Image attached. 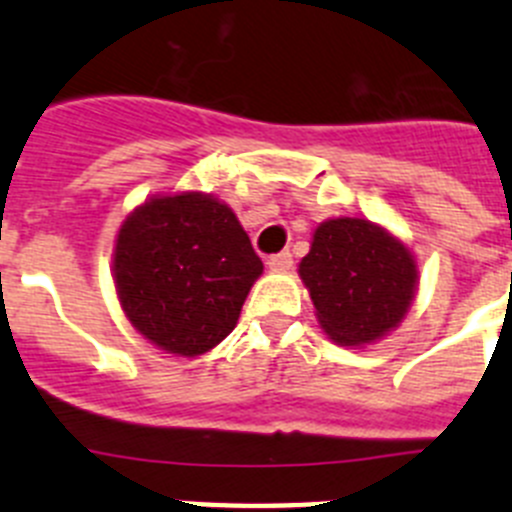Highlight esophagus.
Segmentation results:
<instances>
[{
	"mask_svg": "<svg viewBox=\"0 0 512 512\" xmlns=\"http://www.w3.org/2000/svg\"><path fill=\"white\" fill-rule=\"evenodd\" d=\"M269 269L271 271H287L289 266H292V253L289 251H282V253H274V256H269Z\"/></svg>",
	"mask_w": 512,
	"mask_h": 512,
	"instance_id": "obj_1",
	"label": "esophagus"
}]
</instances>
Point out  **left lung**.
Returning a JSON list of instances; mask_svg holds the SVG:
<instances>
[{
	"mask_svg": "<svg viewBox=\"0 0 512 512\" xmlns=\"http://www.w3.org/2000/svg\"><path fill=\"white\" fill-rule=\"evenodd\" d=\"M320 328L341 346H364L402 323L418 287L408 246L361 217L325 220L300 261Z\"/></svg>",
	"mask_w": 512,
	"mask_h": 512,
	"instance_id": "obj_1",
	"label": "left lung"
}]
</instances>
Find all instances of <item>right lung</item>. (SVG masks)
<instances>
[{"instance_id":"right-lung-1","label":"right lung","mask_w":512,"mask_h":512,"mask_svg":"<svg viewBox=\"0 0 512 512\" xmlns=\"http://www.w3.org/2000/svg\"><path fill=\"white\" fill-rule=\"evenodd\" d=\"M264 264L235 212L212 194H158L115 243V289L140 336L200 356L228 336Z\"/></svg>"}]
</instances>
